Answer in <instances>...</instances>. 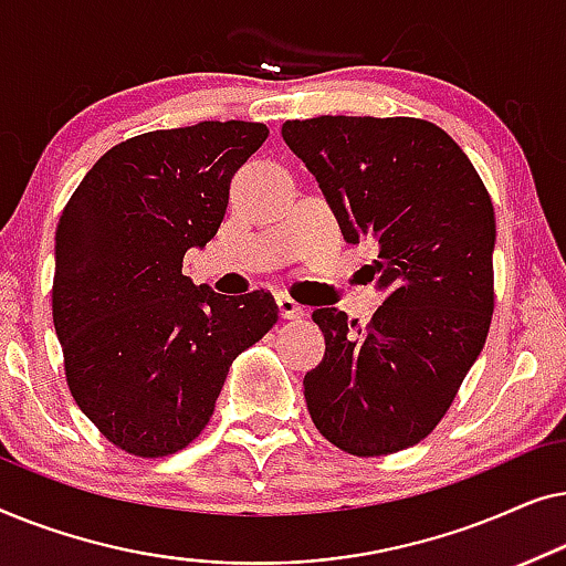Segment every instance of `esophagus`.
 <instances>
[{"label": "esophagus", "instance_id": "esophagus-1", "mask_svg": "<svg viewBox=\"0 0 566 566\" xmlns=\"http://www.w3.org/2000/svg\"><path fill=\"white\" fill-rule=\"evenodd\" d=\"M277 312H281L283 319H301V316H304V306L281 293V296H277Z\"/></svg>", "mask_w": 566, "mask_h": 566}]
</instances>
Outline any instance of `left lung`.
I'll use <instances>...</instances> for the list:
<instances>
[{"mask_svg":"<svg viewBox=\"0 0 566 566\" xmlns=\"http://www.w3.org/2000/svg\"><path fill=\"white\" fill-rule=\"evenodd\" d=\"M350 244L374 242L368 281L386 293L366 329L316 308L324 358L304 376L308 415L353 455L430 436L482 353L494 308L497 229L482 177L443 128L417 118L285 120Z\"/></svg>","mask_w":566,"mask_h":566,"instance_id":"obj_1","label":"left lung"}]
</instances>
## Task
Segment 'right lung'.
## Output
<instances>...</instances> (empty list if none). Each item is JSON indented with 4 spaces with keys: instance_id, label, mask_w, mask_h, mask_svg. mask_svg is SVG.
<instances>
[{
    "instance_id": "right-lung-1",
    "label": "right lung",
    "mask_w": 566,
    "mask_h": 566,
    "mask_svg": "<svg viewBox=\"0 0 566 566\" xmlns=\"http://www.w3.org/2000/svg\"><path fill=\"white\" fill-rule=\"evenodd\" d=\"M268 126L203 120L113 146L56 229L53 327L66 381L113 446L159 459L211 420L231 360L277 322L265 291L221 296L182 275L211 242L231 177Z\"/></svg>"
}]
</instances>
